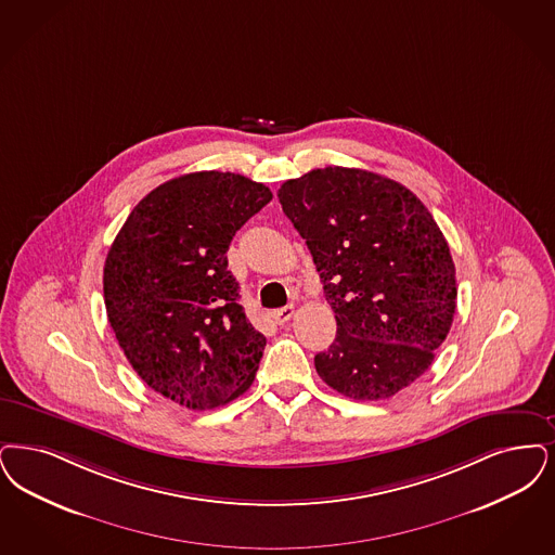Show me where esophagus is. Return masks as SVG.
I'll return each mask as SVG.
<instances>
[{
    "label": "esophagus",
    "mask_w": 555,
    "mask_h": 555,
    "mask_svg": "<svg viewBox=\"0 0 555 555\" xmlns=\"http://www.w3.org/2000/svg\"><path fill=\"white\" fill-rule=\"evenodd\" d=\"M293 313H295V308H293V306H288V308H283V310L272 311V320H274V324L285 326L288 320L293 318Z\"/></svg>",
    "instance_id": "34e87169"
}]
</instances>
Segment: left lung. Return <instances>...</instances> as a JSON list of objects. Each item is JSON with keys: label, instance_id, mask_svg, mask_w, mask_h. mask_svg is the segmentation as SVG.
Masks as SVG:
<instances>
[{"label": "left lung", "instance_id": "1", "mask_svg": "<svg viewBox=\"0 0 555 555\" xmlns=\"http://www.w3.org/2000/svg\"><path fill=\"white\" fill-rule=\"evenodd\" d=\"M279 199L306 240L336 318L315 372L356 400L395 397L427 372L456 310V270L411 190L363 169L288 179Z\"/></svg>", "mask_w": 555, "mask_h": 555}]
</instances>
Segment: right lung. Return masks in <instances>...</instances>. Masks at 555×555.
<instances>
[{
  "label": "right lung",
  "mask_w": 555,
  "mask_h": 555,
  "mask_svg": "<svg viewBox=\"0 0 555 555\" xmlns=\"http://www.w3.org/2000/svg\"><path fill=\"white\" fill-rule=\"evenodd\" d=\"M270 199L237 173L169 179L135 204L107 254L115 338L135 374L181 406H221L256 377L267 336L245 315L227 249Z\"/></svg>",
  "instance_id": "add662e5"
}]
</instances>
